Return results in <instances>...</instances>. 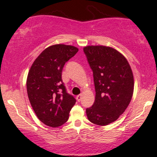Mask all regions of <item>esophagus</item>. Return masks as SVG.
<instances>
[{
  "mask_svg": "<svg viewBox=\"0 0 157 157\" xmlns=\"http://www.w3.org/2000/svg\"><path fill=\"white\" fill-rule=\"evenodd\" d=\"M82 94H78V95L76 96V100H78V102H80L81 100H82Z\"/></svg>",
  "mask_w": 157,
  "mask_h": 157,
  "instance_id": "34e87169",
  "label": "esophagus"
}]
</instances>
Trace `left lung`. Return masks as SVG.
I'll use <instances>...</instances> for the list:
<instances>
[{
    "label": "left lung",
    "mask_w": 157,
    "mask_h": 157,
    "mask_svg": "<svg viewBox=\"0 0 157 157\" xmlns=\"http://www.w3.org/2000/svg\"><path fill=\"white\" fill-rule=\"evenodd\" d=\"M93 71L95 100L86 110L88 119L105 126L119 119L132 99L134 77L130 65L121 52L102 45L84 47Z\"/></svg>",
    "instance_id": "left-lung-1"
}]
</instances>
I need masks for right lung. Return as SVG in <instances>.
Here are the masks:
<instances>
[{
	"label": "right lung",
	"instance_id": "right-lung-1",
	"mask_svg": "<svg viewBox=\"0 0 157 157\" xmlns=\"http://www.w3.org/2000/svg\"><path fill=\"white\" fill-rule=\"evenodd\" d=\"M78 51L75 46L55 44L35 59L27 78L29 100L41 122L57 127L67 121L75 99L67 94L62 80L65 63Z\"/></svg>",
	"mask_w": 157,
	"mask_h": 157
}]
</instances>
